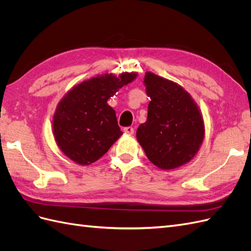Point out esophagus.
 I'll return each mask as SVG.
<instances>
[{
    "label": "esophagus",
    "mask_w": 251,
    "mask_h": 251,
    "mask_svg": "<svg viewBox=\"0 0 251 251\" xmlns=\"http://www.w3.org/2000/svg\"><path fill=\"white\" fill-rule=\"evenodd\" d=\"M124 132H125L126 134L131 135V134H133V133H134V128H133L132 126H126V127H125V128H124Z\"/></svg>",
    "instance_id": "esophagus-1"
}]
</instances>
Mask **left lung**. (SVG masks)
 I'll return each mask as SVG.
<instances>
[{
  "label": "left lung",
  "instance_id": "1",
  "mask_svg": "<svg viewBox=\"0 0 251 251\" xmlns=\"http://www.w3.org/2000/svg\"><path fill=\"white\" fill-rule=\"evenodd\" d=\"M151 101L148 119L136 132L149 160L161 170H173L191 161L204 138L199 108L178 83L148 72L144 76Z\"/></svg>",
  "mask_w": 251,
  "mask_h": 251
}]
</instances>
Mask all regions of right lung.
I'll return each instance as SVG.
<instances>
[{"mask_svg": "<svg viewBox=\"0 0 251 251\" xmlns=\"http://www.w3.org/2000/svg\"><path fill=\"white\" fill-rule=\"evenodd\" d=\"M136 78L104 74L80 82L64 96L53 116V135L58 148L71 160L88 165L102 157L123 132L115 111L107 103L117 91Z\"/></svg>", "mask_w": 251, "mask_h": 251, "instance_id": "right-lung-1", "label": "right lung"}]
</instances>
